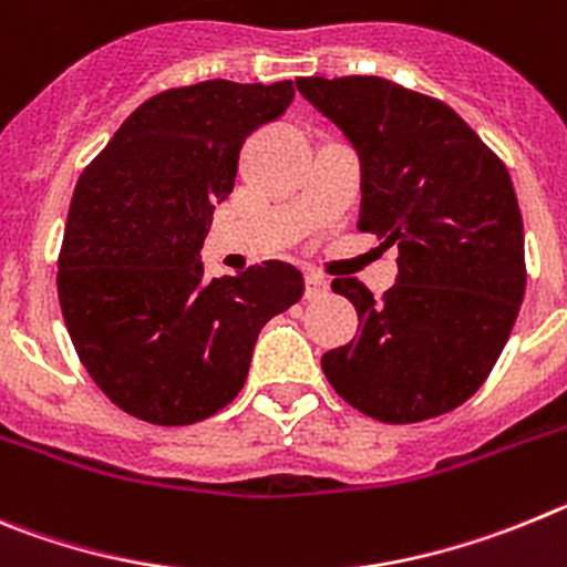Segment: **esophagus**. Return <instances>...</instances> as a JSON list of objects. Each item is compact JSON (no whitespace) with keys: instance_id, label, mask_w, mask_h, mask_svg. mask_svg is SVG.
<instances>
[{"instance_id":"obj_1","label":"esophagus","mask_w":567,"mask_h":567,"mask_svg":"<svg viewBox=\"0 0 567 567\" xmlns=\"http://www.w3.org/2000/svg\"><path fill=\"white\" fill-rule=\"evenodd\" d=\"M330 290L328 279L319 277V274H305V299H319Z\"/></svg>"}]
</instances>
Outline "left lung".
Masks as SVG:
<instances>
[{
	"instance_id": "obj_1",
	"label": "left lung",
	"mask_w": 567,
	"mask_h": 567,
	"mask_svg": "<svg viewBox=\"0 0 567 567\" xmlns=\"http://www.w3.org/2000/svg\"><path fill=\"white\" fill-rule=\"evenodd\" d=\"M296 86L359 152V231L398 246L381 299L359 279H333L359 333L321 355V370L375 421L455 410L488 379L523 305V214L506 163L452 106L379 75Z\"/></svg>"
}]
</instances>
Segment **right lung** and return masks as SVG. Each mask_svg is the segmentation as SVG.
<instances>
[{"instance_id": "obj_1", "label": "right lung", "mask_w": 567, "mask_h": 567, "mask_svg": "<svg viewBox=\"0 0 567 567\" xmlns=\"http://www.w3.org/2000/svg\"><path fill=\"white\" fill-rule=\"evenodd\" d=\"M293 84L200 81L152 95L81 172L59 251V305L90 379L126 415L186 426L231 404L259 330L302 299L293 265L203 277L214 203L239 150Z\"/></svg>"}]
</instances>
